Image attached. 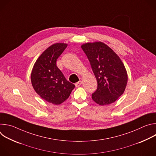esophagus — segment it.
Returning a JSON list of instances; mask_svg holds the SVG:
<instances>
[{
  "mask_svg": "<svg viewBox=\"0 0 156 156\" xmlns=\"http://www.w3.org/2000/svg\"><path fill=\"white\" fill-rule=\"evenodd\" d=\"M81 84H82V81H79L78 82L75 83V86H76V87H79V86H80L81 85Z\"/></svg>",
  "mask_w": 156,
  "mask_h": 156,
  "instance_id": "1",
  "label": "esophagus"
}]
</instances>
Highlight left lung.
Here are the masks:
<instances>
[{
    "label": "left lung",
    "instance_id": "8db88e82",
    "mask_svg": "<svg viewBox=\"0 0 156 156\" xmlns=\"http://www.w3.org/2000/svg\"><path fill=\"white\" fill-rule=\"evenodd\" d=\"M81 48L90 62L98 82L93 100L101 105L114 102L125 91L128 76L120 57L101 42H88Z\"/></svg>",
    "mask_w": 156,
    "mask_h": 156
}]
</instances>
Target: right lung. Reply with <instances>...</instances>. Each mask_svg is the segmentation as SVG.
<instances>
[{
	"label": "right lung",
	"instance_id": "add662e5",
	"mask_svg": "<svg viewBox=\"0 0 156 156\" xmlns=\"http://www.w3.org/2000/svg\"><path fill=\"white\" fill-rule=\"evenodd\" d=\"M67 44L57 43L39 56L32 70L31 79L35 91L48 102L58 105L67 99L75 85L66 80L57 67V59Z\"/></svg>",
	"mask_w": 156,
	"mask_h": 156
}]
</instances>
